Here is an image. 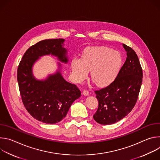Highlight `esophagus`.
Segmentation results:
<instances>
[{
	"label": "esophagus",
	"instance_id": "obj_1",
	"mask_svg": "<svg viewBox=\"0 0 160 160\" xmlns=\"http://www.w3.org/2000/svg\"><path fill=\"white\" fill-rule=\"evenodd\" d=\"M82 94H83V95L87 96H88V95H89V92H88V90H83Z\"/></svg>",
	"mask_w": 160,
	"mask_h": 160
}]
</instances>
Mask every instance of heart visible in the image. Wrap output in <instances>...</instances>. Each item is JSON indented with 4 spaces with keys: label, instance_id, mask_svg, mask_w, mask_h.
<instances>
[{
    "label": "heart",
    "instance_id": "heart-1",
    "mask_svg": "<svg viewBox=\"0 0 160 160\" xmlns=\"http://www.w3.org/2000/svg\"><path fill=\"white\" fill-rule=\"evenodd\" d=\"M123 64L121 54L106 46L86 48L81 58L74 57L70 63L73 80L83 82L90 70V77L99 87L110 85L117 78Z\"/></svg>",
    "mask_w": 160,
    "mask_h": 160
}]
</instances>
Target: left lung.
Instances as JSON below:
<instances>
[{
	"instance_id": "8db88e82",
	"label": "left lung",
	"mask_w": 160,
	"mask_h": 160,
	"mask_svg": "<svg viewBox=\"0 0 160 160\" xmlns=\"http://www.w3.org/2000/svg\"><path fill=\"white\" fill-rule=\"evenodd\" d=\"M127 59L117 78L108 86L96 90L99 102L94 115L96 122L110 125L123 119L138 101L142 82V70L138 55L125 44Z\"/></svg>"
}]
</instances>
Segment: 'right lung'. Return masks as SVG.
<instances>
[{
	"label": "right lung",
	"instance_id": "right-lung-1",
	"mask_svg": "<svg viewBox=\"0 0 160 160\" xmlns=\"http://www.w3.org/2000/svg\"><path fill=\"white\" fill-rule=\"evenodd\" d=\"M64 42L62 38L38 42L25 52L18 68L17 80L22 103L35 119L45 123L61 121L72 103L81 96L77 85L66 82L60 71L44 80H37L32 73L33 64L44 55L52 54L60 61L68 62Z\"/></svg>",
	"mask_w": 160,
	"mask_h": 160
}]
</instances>
